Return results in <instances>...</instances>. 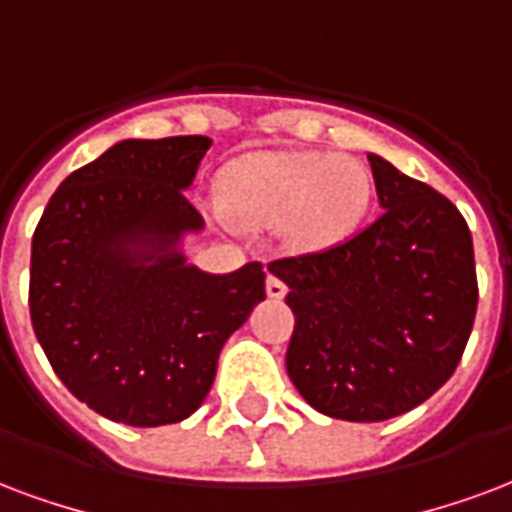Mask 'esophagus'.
Returning <instances> with one entry per match:
<instances>
[{"instance_id": "obj_1", "label": "esophagus", "mask_w": 512, "mask_h": 512, "mask_svg": "<svg viewBox=\"0 0 512 512\" xmlns=\"http://www.w3.org/2000/svg\"><path fill=\"white\" fill-rule=\"evenodd\" d=\"M266 293H268V298H276V301H279V298H285L287 285H285V282H282V279H279V276L271 274L266 279Z\"/></svg>"}]
</instances>
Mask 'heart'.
I'll list each match as a JSON object with an SVG mask.
<instances>
[{"mask_svg":"<svg viewBox=\"0 0 512 512\" xmlns=\"http://www.w3.org/2000/svg\"><path fill=\"white\" fill-rule=\"evenodd\" d=\"M219 198L238 225H282L295 249H323L358 227L372 181L358 162L342 157L252 154L222 173Z\"/></svg>","mask_w":512,"mask_h":512,"instance_id":"obj_1","label":"heart"}]
</instances>
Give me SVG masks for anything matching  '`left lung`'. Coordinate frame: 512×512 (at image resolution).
I'll use <instances>...</instances> for the list:
<instances>
[{"label": "left lung", "mask_w": 512, "mask_h": 512, "mask_svg": "<svg viewBox=\"0 0 512 512\" xmlns=\"http://www.w3.org/2000/svg\"><path fill=\"white\" fill-rule=\"evenodd\" d=\"M369 162L380 217L323 252L268 266L295 314L290 380L314 410L352 423L396 418L437 393L478 309L458 208L377 154Z\"/></svg>", "instance_id": "8db88e82"}]
</instances>
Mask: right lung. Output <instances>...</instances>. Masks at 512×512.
<instances>
[{
    "instance_id": "obj_1",
    "label": "right lung",
    "mask_w": 512,
    "mask_h": 512,
    "mask_svg": "<svg viewBox=\"0 0 512 512\" xmlns=\"http://www.w3.org/2000/svg\"><path fill=\"white\" fill-rule=\"evenodd\" d=\"M211 138L113 143L59 184L32 238L29 312L67 391L127 426L179 423L217 377L219 352L263 298L266 274L192 266L187 200Z\"/></svg>"
}]
</instances>
